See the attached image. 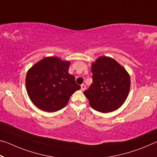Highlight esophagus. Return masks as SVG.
I'll list each match as a JSON object with an SVG mask.
<instances>
[{"mask_svg":"<svg viewBox=\"0 0 157 157\" xmlns=\"http://www.w3.org/2000/svg\"><path fill=\"white\" fill-rule=\"evenodd\" d=\"M85 89H86V86H85V84H81V90L82 91H84V90H85Z\"/></svg>","mask_w":157,"mask_h":157,"instance_id":"obj_1","label":"esophagus"}]
</instances>
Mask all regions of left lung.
<instances>
[{"instance_id": "1", "label": "left lung", "mask_w": 157, "mask_h": 157, "mask_svg": "<svg viewBox=\"0 0 157 157\" xmlns=\"http://www.w3.org/2000/svg\"><path fill=\"white\" fill-rule=\"evenodd\" d=\"M93 82L84 94L94 110L107 113L117 110L127 98L130 75L117 61L100 56L91 63Z\"/></svg>"}]
</instances>
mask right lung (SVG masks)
Wrapping results in <instances>:
<instances>
[{"instance_id": "obj_1", "label": "right lung", "mask_w": 157, "mask_h": 157, "mask_svg": "<svg viewBox=\"0 0 157 157\" xmlns=\"http://www.w3.org/2000/svg\"><path fill=\"white\" fill-rule=\"evenodd\" d=\"M71 62L56 56L45 57L27 71L26 88L37 108L55 112L64 108L72 94L80 89L75 77L69 74Z\"/></svg>"}]
</instances>
